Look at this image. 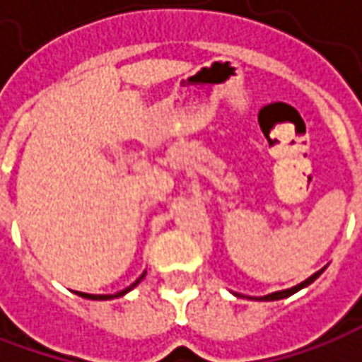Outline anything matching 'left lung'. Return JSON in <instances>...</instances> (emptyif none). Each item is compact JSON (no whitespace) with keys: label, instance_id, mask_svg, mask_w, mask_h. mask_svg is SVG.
Listing matches in <instances>:
<instances>
[{"label":"left lung","instance_id":"obj_1","mask_svg":"<svg viewBox=\"0 0 362 362\" xmlns=\"http://www.w3.org/2000/svg\"><path fill=\"white\" fill-rule=\"evenodd\" d=\"M322 274V270H318V272H315L313 276H308L305 282H300V284H296V286H293V288H288V291H281V293H272L268 294V296H264V298H260V300H279V298H286V296H291V294L298 293L300 288H305V286H308L310 282H315Z\"/></svg>","mask_w":362,"mask_h":362}]
</instances>
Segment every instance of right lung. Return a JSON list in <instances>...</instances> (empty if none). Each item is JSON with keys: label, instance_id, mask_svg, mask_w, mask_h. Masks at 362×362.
<instances>
[{"label": "right lung", "instance_id": "1", "mask_svg": "<svg viewBox=\"0 0 362 362\" xmlns=\"http://www.w3.org/2000/svg\"><path fill=\"white\" fill-rule=\"evenodd\" d=\"M144 276H146V272H144L142 276H140L138 281L134 282V284H130V286H128L126 291H122V293H116V294H86V293H78V294H81V296H86V298H92V300H110V298H118V296H122V294H126V293H128V291H132V288H134V286H136L138 282L142 281Z\"/></svg>", "mask_w": 362, "mask_h": 362}]
</instances>
